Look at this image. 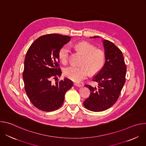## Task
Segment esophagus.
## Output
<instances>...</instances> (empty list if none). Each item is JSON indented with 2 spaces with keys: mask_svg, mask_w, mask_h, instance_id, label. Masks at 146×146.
<instances>
[{
  "mask_svg": "<svg viewBox=\"0 0 146 146\" xmlns=\"http://www.w3.org/2000/svg\"><path fill=\"white\" fill-rule=\"evenodd\" d=\"M74 86H75L76 87H81L82 86V85H81V84H80V83H78V82H74Z\"/></svg>",
  "mask_w": 146,
  "mask_h": 146,
  "instance_id": "esophagus-1",
  "label": "esophagus"
}]
</instances>
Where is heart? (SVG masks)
Wrapping results in <instances>:
<instances>
[{"label": "heart", "instance_id": "1", "mask_svg": "<svg viewBox=\"0 0 146 146\" xmlns=\"http://www.w3.org/2000/svg\"><path fill=\"white\" fill-rule=\"evenodd\" d=\"M75 47L84 54L82 64L80 66L71 65L64 70V75L69 79L80 82L85 78L90 71L95 73L103 66L105 61V55L100 50H95L94 46L86 41H80L75 44ZM69 49L66 46L62 47L59 50V56L62 63L66 64L68 61Z\"/></svg>", "mask_w": 146, "mask_h": 146}]
</instances>
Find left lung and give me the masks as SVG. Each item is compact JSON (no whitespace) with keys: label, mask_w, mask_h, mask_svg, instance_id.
Instances as JSON below:
<instances>
[{"label":"left lung","mask_w":146,"mask_h":146,"mask_svg":"<svg viewBox=\"0 0 146 146\" xmlns=\"http://www.w3.org/2000/svg\"><path fill=\"white\" fill-rule=\"evenodd\" d=\"M91 38L99 36L90 37ZM105 56L103 68L92 77L98 87L85 85L90 90V95L84 102V107L98 112L111 108L116 102L125 82L127 66L121 51L112 42L102 40Z\"/></svg>","instance_id":"1"}]
</instances>
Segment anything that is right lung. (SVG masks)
Segmentation results:
<instances>
[{
    "label": "right lung",
    "instance_id": "right-lung-1",
    "mask_svg": "<svg viewBox=\"0 0 146 146\" xmlns=\"http://www.w3.org/2000/svg\"><path fill=\"white\" fill-rule=\"evenodd\" d=\"M71 37L49 34L37 38L29 48L24 60L23 80L26 93L33 105L44 111L58 109L64 103L65 95L73 85L64 78L52 84L51 79L61 76L59 68L60 48Z\"/></svg>",
    "mask_w": 146,
    "mask_h": 146
}]
</instances>
